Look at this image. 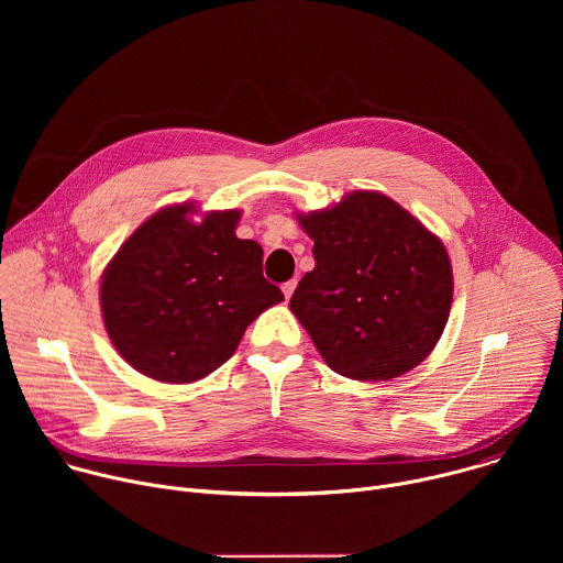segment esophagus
<instances>
[{
	"mask_svg": "<svg viewBox=\"0 0 563 563\" xmlns=\"http://www.w3.org/2000/svg\"><path fill=\"white\" fill-rule=\"evenodd\" d=\"M294 289H296V280H287V283L283 285V294H285V300H289V298H291Z\"/></svg>",
	"mask_w": 563,
	"mask_h": 563,
	"instance_id": "esophagus-1",
	"label": "esophagus"
}]
</instances>
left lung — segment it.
<instances>
[{
    "instance_id": "1",
    "label": "left lung",
    "mask_w": 563,
    "mask_h": 563,
    "mask_svg": "<svg viewBox=\"0 0 563 563\" xmlns=\"http://www.w3.org/2000/svg\"><path fill=\"white\" fill-rule=\"evenodd\" d=\"M296 218L316 267L289 307L325 363L354 380H389L428 358L454 289L441 240L378 191Z\"/></svg>"
}]
</instances>
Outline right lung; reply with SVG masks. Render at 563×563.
Segmentation results:
<instances>
[{"label": "right lung", "mask_w": 563, "mask_h": 563, "mask_svg": "<svg viewBox=\"0 0 563 563\" xmlns=\"http://www.w3.org/2000/svg\"><path fill=\"white\" fill-rule=\"evenodd\" d=\"M191 202L144 220L107 265L104 328L120 356L163 383L205 378L231 358L254 318L285 300L263 276V247L235 235L238 209Z\"/></svg>", "instance_id": "1"}]
</instances>
